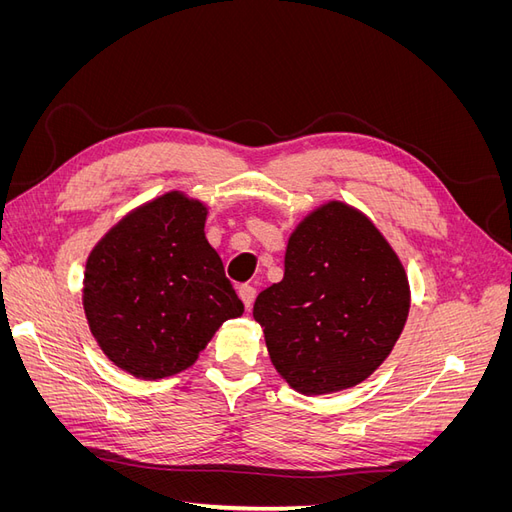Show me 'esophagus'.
<instances>
[{"label": "esophagus", "instance_id": "obj_1", "mask_svg": "<svg viewBox=\"0 0 512 512\" xmlns=\"http://www.w3.org/2000/svg\"><path fill=\"white\" fill-rule=\"evenodd\" d=\"M239 297H241L245 309H252L254 299H256V288L254 286H247V284L239 286Z\"/></svg>", "mask_w": 512, "mask_h": 512}]
</instances>
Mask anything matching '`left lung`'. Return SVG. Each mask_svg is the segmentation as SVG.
<instances>
[{"label": "left lung", "mask_w": 512, "mask_h": 512, "mask_svg": "<svg viewBox=\"0 0 512 512\" xmlns=\"http://www.w3.org/2000/svg\"><path fill=\"white\" fill-rule=\"evenodd\" d=\"M404 267L363 213L329 203L292 232L284 280L258 294L254 318L275 369L305 395L363 382L404 329Z\"/></svg>", "instance_id": "obj_1"}]
</instances>
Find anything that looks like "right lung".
<instances>
[{"mask_svg": "<svg viewBox=\"0 0 512 512\" xmlns=\"http://www.w3.org/2000/svg\"><path fill=\"white\" fill-rule=\"evenodd\" d=\"M207 209L170 192L123 218L91 252L83 305L117 367L158 380L190 367L243 303L205 239Z\"/></svg>", "mask_w": 512, "mask_h": 512, "instance_id": "1", "label": "right lung"}]
</instances>
